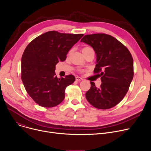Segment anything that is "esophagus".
Segmentation results:
<instances>
[{"mask_svg": "<svg viewBox=\"0 0 151 151\" xmlns=\"http://www.w3.org/2000/svg\"><path fill=\"white\" fill-rule=\"evenodd\" d=\"M75 79H76V81H83V79L82 78L79 77V76H76Z\"/></svg>", "mask_w": 151, "mask_h": 151, "instance_id": "obj_1", "label": "esophagus"}]
</instances>
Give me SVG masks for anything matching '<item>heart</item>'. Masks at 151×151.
Wrapping results in <instances>:
<instances>
[{
    "label": "heart",
    "mask_w": 151,
    "mask_h": 151,
    "mask_svg": "<svg viewBox=\"0 0 151 151\" xmlns=\"http://www.w3.org/2000/svg\"><path fill=\"white\" fill-rule=\"evenodd\" d=\"M89 48H90V47H85V48H84L83 49V50H87V49H89Z\"/></svg>",
    "instance_id": "1"
}]
</instances>
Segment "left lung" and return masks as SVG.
<instances>
[{"mask_svg": "<svg viewBox=\"0 0 151 151\" xmlns=\"http://www.w3.org/2000/svg\"><path fill=\"white\" fill-rule=\"evenodd\" d=\"M96 54L94 72L101 76L99 87L90 82L86 92L88 102L96 108L108 109L118 104L127 93L134 77V61L129 50L113 36L106 34L84 36L81 40Z\"/></svg>", "mask_w": 151, "mask_h": 151, "instance_id": "obj_1", "label": "left lung"}]
</instances>
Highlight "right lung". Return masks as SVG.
<instances>
[{
  "label": "right lung",
  "instance_id": "obj_1",
  "mask_svg": "<svg viewBox=\"0 0 151 151\" xmlns=\"http://www.w3.org/2000/svg\"><path fill=\"white\" fill-rule=\"evenodd\" d=\"M84 35L55 31L36 37L24 50L21 59V78L26 91L39 106L55 107L65 98L66 87L75 78L70 75L58 78L56 65L64 61L69 50Z\"/></svg>",
  "mask_w": 151,
  "mask_h": 151
}]
</instances>
